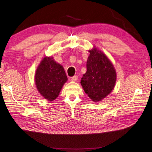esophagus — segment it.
I'll return each instance as SVG.
<instances>
[{
  "label": "esophagus",
  "instance_id": "esophagus-1",
  "mask_svg": "<svg viewBox=\"0 0 152 152\" xmlns=\"http://www.w3.org/2000/svg\"><path fill=\"white\" fill-rule=\"evenodd\" d=\"M77 79H78V76L77 75H75V76L72 77H71V81H77Z\"/></svg>",
  "mask_w": 152,
  "mask_h": 152
}]
</instances>
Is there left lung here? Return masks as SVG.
<instances>
[{
	"instance_id": "8db88e82",
	"label": "left lung",
	"mask_w": 152,
	"mask_h": 152,
	"mask_svg": "<svg viewBox=\"0 0 152 152\" xmlns=\"http://www.w3.org/2000/svg\"><path fill=\"white\" fill-rule=\"evenodd\" d=\"M87 71L81 84L84 91L94 102H99L113 91L117 79L113 63L102 50L94 47L89 50Z\"/></svg>"
}]
</instances>
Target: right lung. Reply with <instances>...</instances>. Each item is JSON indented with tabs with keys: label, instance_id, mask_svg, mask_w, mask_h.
Masks as SVG:
<instances>
[{
	"label": "right lung",
	"instance_id": "obj_1",
	"mask_svg": "<svg viewBox=\"0 0 152 152\" xmlns=\"http://www.w3.org/2000/svg\"><path fill=\"white\" fill-rule=\"evenodd\" d=\"M67 80L63 66L56 62L53 57L42 58L34 74L37 90L49 102L57 99Z\"/></svg>",
	"mask_w": 152,
	"mask_h": 152
}]
</instances>
